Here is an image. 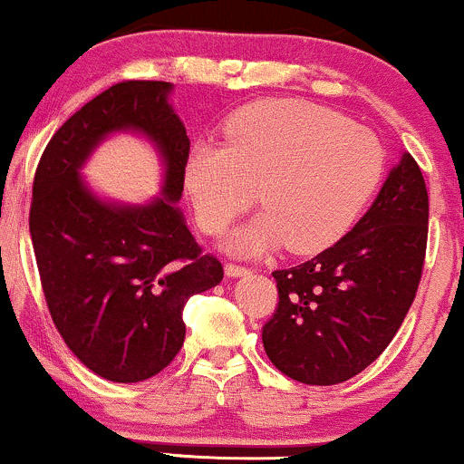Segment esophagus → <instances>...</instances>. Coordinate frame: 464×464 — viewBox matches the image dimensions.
<instances>
[{
    "label": "esophagus",
    "mask_w": 464,
    "mask_h": 464,
    "mask_svg": "<svg viewBox=\"0 0 464 464\" xmlns=\"http://www.w3.org/2000/svg\"><path fill=\"white\" fill-rule=\"evenodd\" d=\"M225 273H227V276H244V275H248L250 270L246 268V266L227 264V266H225Z\"/></svg>",
    "instance_id": "34e87169"
}]
</instances>
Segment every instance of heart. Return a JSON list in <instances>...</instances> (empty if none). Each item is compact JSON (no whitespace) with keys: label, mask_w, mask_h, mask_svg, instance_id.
<instances>
[{"label":"heart","mask_w":464,"mask_h":464,"mask_svg":"<svg viewBox=\"0 0 464 464\" xmlns=\"http://www.w3.org/2000/svg\"><path fill=\"white\" fill-rule=\"evenodd\" d=\"M382 169L384 154L369 129L303 100H266L228 120L225 146L191 148L183 185L209 236L246 211L257 188L264 211L225 239L231 253L262 255L281 244L316 253L349 231Z\"/></svg>","instance_id":"heart-1"}]
</instances>
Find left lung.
<instances>
[{
    "mask_svg": "<svg viewBox=\"0 0 464 464\" xmlns=\"http://www.w3.org/2000/svg\"><path fill=\"white\" fill-rule=\"evenodd\" d=\"M428 214L423 174L403 152L347 236L310 262L275 270L279 307L262 340L276 369L332 386L380 358L417 295Z\"/></svg>",
    "mask_w": 464,
    "mask_h": 464,
    "instance_id": "1",
    "label": "left lung"
}]
</instances>
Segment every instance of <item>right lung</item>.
Listing matches in <instances>:
<instances>
[{"label":"right lung","instance_id":"right-lung-1","mask_svg":"<svg viewBox=\"0 0 464 464\" xmlns=\"http://www.w3.org/2000/svg\"><path fill=\"white\" fill-rule=\"evenodd\" d=\"M172 92V82L129 80L95 95L47 143L32 185L30 236L52 321L87 369L117 384L174 360L185 303L225 275L179 207L189 137ZM120 131L160 154L162 191L150 201L106 199L82 177L99 143Z\"/></svg>","mask_w":464,"mask_h":464}]
</instances>
